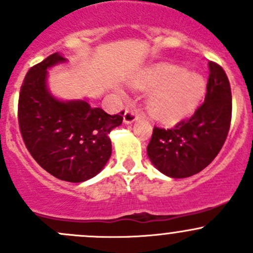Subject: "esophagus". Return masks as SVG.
Returning <instances> with one entry per match:
<instances>
[{
  "mask_svg": "<svg viewBox=\"0 0 253 253\" xmlns=\"http://www.w3.org/2000/svg\"><path fill=\"white\" fill-rule=\"evenodd\" d=\"M138 119V111L136 110V109H127L126 111H125V115H124V122L125 124H132V122H134L136 120Z\"/></svg>",
  "mask_w": 253,
  "mask_h": 253,
  "instance_id": "1",
  "label": "esophagus"
}]
</instances>
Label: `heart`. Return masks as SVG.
I'll list each match as a JSON object with an SVG mask.
<instances>
[{"label":"heart","mask_w":253,"mask_h":253,"mask_svg":"<svg viewBox=\"0 0 253 253\" xmlns=\"http://www.w3.org/2000/svg\"><path fill=\"white\" fill-rule=\"evenodd\" d=\"M137 88L154 89L148 112L162 122H176L197 110L206 94V81L175 65H159L134 81Z\"/></svg>","instance_id":"b5f03b06"}]
</instances>
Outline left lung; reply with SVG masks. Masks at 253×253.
Masks as SVG:
<instances>
[{"instance_id":"1","label":"left lung","mask_w":253,"mask_h":253,"mask_svg":"<svg viewBox=\"0 0 253 253\" xmlns=\"http://www.w3.org/2000/svg\"><path fill=\"white\" fill-rule=\"evenodd\" d=\"M205 103L172 128L154 127L147 147L150 162L169 177L202 171L220 152L231 122V89L225 71L209 62Z\"/></svg>"}]
</instances>
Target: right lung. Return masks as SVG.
Instances as JSON below:
<instances>
[{"instance_id": "add662e5", "label": "right lung", "mask_w": 253, "mask_h": 253, "mask_svg": "<svg viewBox=\"0 0 253 253\" xmlns=\"http://www.w3.org/2000/svg\"><path fill=\"white\" fill-rule=\"evenodd\" d=\"M52 53L28 71L18 101V122L25 147L48 174L83 182L101 171L111 155L110 132L122 124L121 111L106 114L86 100L61 101L47 90V68L65 62Z\"/></svg>"}]
</instances>
